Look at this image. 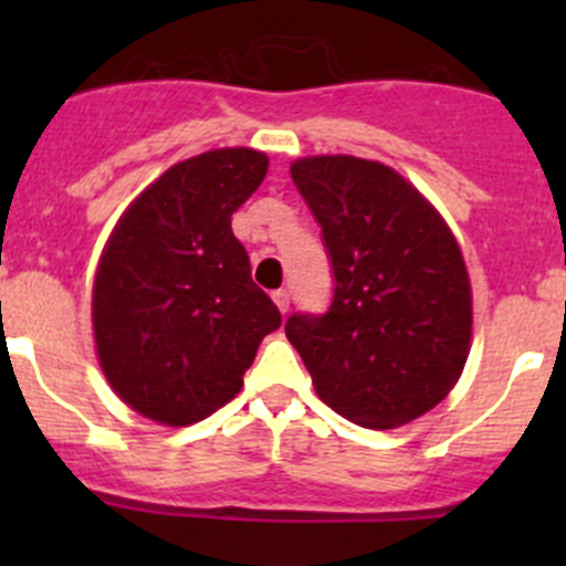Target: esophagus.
<instances>
[{
    "label": "esophagus",
    "mask_w": 566,
    "mask_h": 566,
    "mask_svg": "<svg viewBox=\"0 0 566 566\" xmlns=\"http://www.w3.org/2000/svg\"><path fill=\"white\" fill-rule=\"evenodd\" d=\"M273 304L279 306V312H282V315H287V310H290V293H287V290H276V293H273Z\"/></svg>",
    "instance_id": "34e87169"
}]
</instances>
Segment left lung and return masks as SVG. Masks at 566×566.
Segmentation results:
<instances>
[{"label":"left lung","mask_w":566,"mask_h":566,"mask_svg":"<svg viewBox=\"0 0 566 566\" xmlns=\"http://www.w3.org/2000/svg\"><path fill=\"white\" fill-rule=\"evenodd\" d=\"M290 175L334 271L328 312L284 323L317 397L373 430L419 419L452 391L471 347V282L452 230L386 164L312 156Z\"/></svg>","instance_id":"left-lung-1"}]
</instances>
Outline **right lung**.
<instances>
[{
  "instance_id": "right-lung-1",
  "label": "right lung",
  "mask_w": 566,
  "mask_h": 566,
  "mask_svg": "<svg viewBox=\"0 0 566 566\" xmlns=\"http://www.w3.org/2000/svg\"><path fill=\"white\" fill-rule=\"evenodd\" d=\"M265 172L268 156L249 147L188 158L147 186L108 238L93 287L95 347L108 386L147 419H208L282 325L232 235V213Z\"/></svg>"
}]
</instances>
